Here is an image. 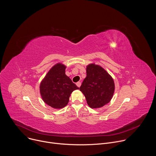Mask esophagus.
<instances>
[{
	"label": "esophagus",
	"instance_id": "1",
	"mask_svg": "<svg viewBox=\"0 0 156 156\" xmlns=\"http://www.w3.org/2000/svg\"><path fill=\"white\" fill-rule=\"evenodd\" d=\"M76 86H78V87H80V86H81V82H80V81H78V82H77L76 83Z\"/></svg>",
	"mask_w": 156,
	"mask_h": 156
}]
</instances>
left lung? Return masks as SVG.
Wrapping results in <instances>:
<instances>
[{
  "instance_id": "1",
  "label": "left lung",
  "mask_w": 156,
  "mask_h": 156,
  "mask_svg": "<svg viewBox=\"0 0 156 156\" xmlns=\"http://www.w3.org/2000/svg\"><path fill=\"white\" fill-rule=\"evenodd\" d=\"M86 74L80 90L90 107H102L108 103L113 96L115 90L114 80L103 68L94 64L87 66Z\"/></svg>"
}]
</instances>
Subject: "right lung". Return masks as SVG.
<instances>
[{
  "label": "right lung",
  "instance_id": "add662e5",
  "mask_svg": "<svg viewBox=\"0 0 156 156\" xmlns=\"http://www.w3.org/2000/svg\"><path fill=\"white\" fill-rule=\"evenodd\" d=\"M66 67L61 63L54 65L40 85L41 97L48 105L61 108L67 105L72 93L79 89L65 75Z\"/></svg>",
  "mask_w": 156,
  "mask_h": 156
}]
</instances>
